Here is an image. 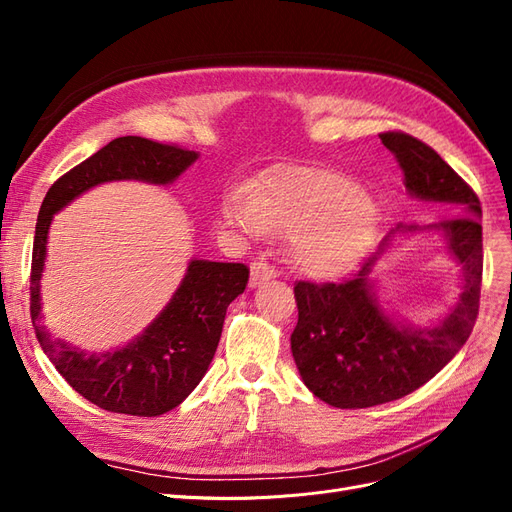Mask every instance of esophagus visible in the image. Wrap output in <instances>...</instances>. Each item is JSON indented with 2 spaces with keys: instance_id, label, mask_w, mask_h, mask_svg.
Masks as SVG:
<instances>
[{
  "instance_id": "obj_1",
  "label": "esophagus",
  "mask_w": 512,
  "mask_h": 512,
  "mask_svg": "<svg viewBox=\"0 0 512 512\" xmlns=\"http://www.w3.org/2000/svg\"><path fill=\"white\" fill-rule=\"evenodd\" d=\"M275 277H277V271L273 267H269L265 260L252 262V267H250V288H256V286L265 284L269 280H275Z\"/></svg>"
}]
</instances>
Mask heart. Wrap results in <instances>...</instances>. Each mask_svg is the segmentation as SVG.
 I'll use <instances>...</instances> for the list:
<instances>
[{
	"mask_svg": "<svg viewBox=\"0 0 512 512\" xmlns=\"http://www.w3.org/2000/svg\"><path fill=\"white\" fill-rule=\"evenodd\" d=\"M224 220L245 235L290 237L294 265L312 280L352 271L376 239L378 207L344 173L282 166L256 181L250 194H232Z\"/></svg>",
	"mask_w": 512,
	"mask_h": 512,
	"instance_id": "heart-1",
	"label": "heart"
}]
</instances>
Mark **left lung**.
Listing matches in <instances>:
<instances>
[{"label":"left lung","mask_w":512,"mask_h":512,"mask_svg":"<svg viewBox=\"0 0 512 512\" xmlns=\"http://www.w3.org/2000/svg\"><path fill=\"white\" fill-rule=\"evenodd\" d=\"M404 170L406 192L451 215L425 226H397L361 271L344 284L299 282V322L290 350L303 384L335 408H371L401 399L429 382L468 342L478 316L483 277L480 203L470 185L436 151L401 132L380 134ZM416 234H438L462 267V292L449 314L421 328L386 310L373 273L383 254Z\"/></svg>","instance_id":"8db88e82"}]
</instances>
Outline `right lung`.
<instances>
[{
	"instance_id": "add662e5",
	"label": "right lung",
	"mask_w": 512,
	"mask_h": 512,
	"mask_svg": "<svg viewBox=\"0 0 512 512\" xmlns=\"http://www.w3.org/2000/svg\"><path fill=\"white\" fill-rule=\"evenodd\" d=\"M198 158V151L119 136L57 179L42 200L29 288L36 337L72 389L102 410L160 416L177 408L205 378L220 344L226 309L245 290L250 271L239 262L190 258L173 297L141 333L123 346L89 352L55 339L42 322V273L53 218L74 198L104 183H175Z\"/></svg>"
}]
</instances>
